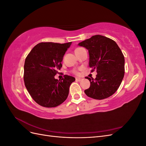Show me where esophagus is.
I'll use <instances>...</instances> for the list:
<instances>
[{
	"instance_id": "esophagus-1",
	"label": "esophagus",
	"mask_w": 146,
	"mask_h": 146,
	"mask_svg": "<svg viewBox=\"0 0 146 146\" xmlns=\"http://www.w3.org/2000/svg\"><path fill=\"white\" fill-rule=\"evenodd\" d=\"M76 81L80 82V81H81V80H82V78H78V77H77V78H76Z\"/></svg>"
}]
</instances>
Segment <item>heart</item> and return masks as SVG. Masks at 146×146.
<instances>
[{"label": "heart", "mask_w": 146, "mask_h": 146, "mask_svg": "<svg viewBox=\"0 0 146 146\" xmlns=\"http://www.w3.org/2000/svg\"><path fill=\"white\" fill-rule=\"evenodd\" d=\"M80 48H80V47H78V48H76V50H75V52L78 50H79V49H80ZM72 72L73 74H76V75H78V74H79V72H78V70L77 69H73V70H72Z\"/></svg>", "instance_id": "heart-1"}]
</instances>
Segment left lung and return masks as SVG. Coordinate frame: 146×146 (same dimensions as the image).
<instances>
[{"label": "left lung", "mask_w": 146, "mask_h": 146, "mask_svg": "<svg viewBox=\"0 0 146 146\" xmlns=\"http://www.w3.org/2000/svg\"><path fill=\"white\" fill-rule=\"evenodd\" d=\"M88 50L91 72L96 70V78L86 77L90 87L85 90L87 96L102 100L112 96L124 76L125 59L121 50L113 39L97 35L78 44Z\"/></svg>", "instance_id": "left-lung-1"}]
</instances>
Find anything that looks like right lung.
I'll use <instances>...</instances> for the list:
<instances>
[{
	"instance_id": "obj_1",
	"label": "right lung",
	"mask_w": 146,
	"mask_h": 146,
	"mask_svg": "<svg viewBox=\"0 0 146 146\" xmlns=\"http://www.w3.org/2000/svg\"><path fill=\"white\" fill-rule=\"evenodd\" d=\"M71 44L40 42L26 57L25 86L32 99L42 107H56L64 102L68 96L70 84L76 80L68 75L59 80L54 77L62 67L63 57Z\"/></svg>"
}]
</instances>
